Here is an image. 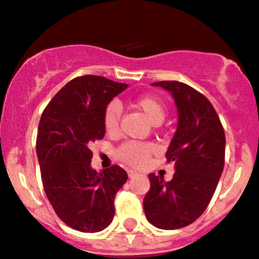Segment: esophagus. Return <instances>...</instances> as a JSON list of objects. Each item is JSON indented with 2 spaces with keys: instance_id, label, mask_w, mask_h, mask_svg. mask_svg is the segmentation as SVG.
I'll use <instances>...</instances> for the list:
<instances>
[{
  "instance_id": "esophagus-1",
  "label": "esophagus",
  "mask_w": 259,
  "mask_h": 259,
  "mask_svg": "<svg viewBox=\"0 0 259 259\" xmlns=\"http://www.w3.org/2000/svg\"><path fill=\"white\" fill-rule=\"evenodd\" d=\"M127 172H128V176H130V178H134V176L137 174L136 171H134V170H128Z\"/></svg>"
}]
</instances>
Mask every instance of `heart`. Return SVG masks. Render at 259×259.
<instances>
[{"label":"heart","mask_w":259,"mask_h":259,"mask_svg":"<svg viewBox=\"0 0 259 259\" xmlns=\"http://www.w3.org/2000/svg\"><path fill=\"white\" fill-rule=\"evenodd\" d=\"M137 109H140L153 124L158 125L163 122L166 116V109L157 97L154 96H140L135 101ZM122 110L118 102L113 101L106 105L102 114V124L104 130L110 136H115L119 132V123H120ZM154 153V145L152 143H141V141H127L122 144L115 150V157L119 161L127 166L143 167L148 162L150 155Z\"/></svg>","instance_id":"b5f03b06"}]
</instances>
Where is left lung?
<instances>
[{"instance_id": "1", "label": "left lung", "mask_w": 259, "mask_h": 259, "mask_svg": "<svg viewBox=\"0 0 259 259\" xmlns=\"http://www.w3.org/2000/svg\"><path fill=\"white\" fill-rule=\"evenodd\" d=\"M152 85L171 92L179 120L166 152L167 162L175 163V174L170 182L149 174L144 211L157 228L176 230L193 223L206 210L223 171L226 136L214 106L202 93L175 80Z\"/></svg>"}]
</instances>
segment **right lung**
Returning a JSON list of instances; mask_svg holds the SVG:
<instances>
[{
	"instance_id": "add662e5",
	"label": "right lung",
	"mask_w": 259,
	"mask_h": 259,
	"mask_svg": "<svg viewBox=\"0 0 259 259\" xmlns=\"http://www.w3.org/2000/svg\"><path fill=\"white\" fill-rule=\"evenodd\" d=\"M127 87L97 75L77 76L41 114L36 139L41 180L56 214L74 230L98 232L113 221L114 198L127 172L118 164L93 170L91 145L105 136L106 105Z\"/></svg>"
}]
</instances>
